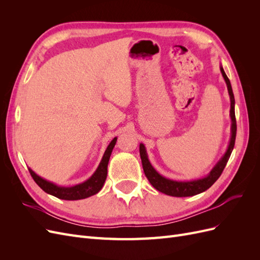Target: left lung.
Listing matches in <instances>:
<instances>
[{
	"label": "left lung",
	"mask_w": 260,
	"mask_h": 260,
	"mask_svg": "<svg viewBox=\"0 0 260 260\" xmlns=\"http://www.w3.org/2000/svg\"><path fill=\"white\" fill-rule=\"evenodd\" d=\"M220 70H221V74L223 76V79L226 83L228 92H229L230 101H231V108H230V117H231V139L229 146H228L226 152L221 157L216 166L211 169L209 174L202 179L198 180H192V181H175L170 180L160 176L158 172H157L154 167L151 165L148 160L147 153L145 146L141 143L140 144V156L141 160H142V166L144 174L146 178L148 179L149 183H151L157 191H159L164 194H167L170 196H176V198H186V196H193L196 194H200L204 191H206L212 184H214L218 178L221 176L222 171L225 167V165L229 160L231 153L233 151L234 143H235V137H237V120H235V113H234V95L232 91V86L230 83L229 78L226 77L222 66H220Z\"/></svg>",
	"instance_id": "obj_1"
}]
</instances>
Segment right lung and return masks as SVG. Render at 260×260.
<instances>
[{
    "label": "right lung",
    "mask_w": 260,
    "mask_h": 260,
    "mask_svg": "<svg viewBox=\"0 0 260 260\" xmlns=\"http://www.w3.org/2000/svg\"><path fill=\"white\" fill-rule=\"evenodd\" d=\"M116 141L117 138H114L112 142L107 146L103 158H102L98 169L92 175V177L80 184L69 187L58 186L50 182L48 180L39 177L36 172L31 170L30 168H28L29 172L32 179L36 181V183L40 186L44 192L55 196V198L66 201H77L90 198V196L99 193L101 191V188L104 185L107 177V165L109 161V157H111V154L113 152V148L116 144Z\"/></svg>",
    "instance_id": "obj_1"
}]
</instances>
